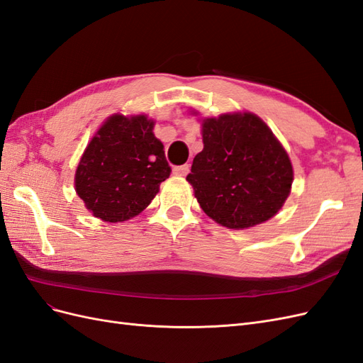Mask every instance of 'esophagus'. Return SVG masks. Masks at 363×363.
<instances>
[{
  "instance_id": "34e87169",
  "label": "esophagus",
  "mask_w": 363,
  "mask_h": 363,
  "mask_svg": "<svg viewBox=\"0 0 363 363\" xmlns=\"http://www.w3.org/2000/svg\"><path fill=\"white\" fill-rule=\"evenodd\" d=\"M189 169H191L189 164H180V167L174 168V174L179 175V177H184V175L189 174Z\"/></svg>"
}]
</instances>
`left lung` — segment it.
I'll return each mask as SVG.
<instances>
[{"label": "left lung", "instance_id": "left-lung-1", "mask_svg": "<svg viewBox=\"0 0 363 363\" xmlns=\"http://www.w3.org/2000/svg\"><path fill=\"white\" fill-rule=\"evenodd\" d=\"M201 125L204 148L186 180L204 213L236 230L268 221L291 192L288 152L255 113H225Z\"/></svg>", "mask_w": 363, "mask_h": 363}]
</instances>
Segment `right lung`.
I'll return each instance as SVG.
<instances>
[{"label":"right lung","instance_id":"obj_1","mask_svg":"<svg viewBox=\"0 0 363 363\" xmlns=\"http://www.w3.org/2000/svg\"><path fill=\"white\" fill-rule=\"evenodd\" d=\"M145 115H112L86 147L75 171V191L106 223L139 215L171 174L163 144Z\"/></svg>","mask_w":363,"mask_h":363}]
</instances>
